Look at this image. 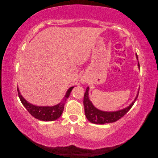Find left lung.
<instances>
[{"label": "left lung", "mask_w": 158, "mask_h": 158, "mask_svg": "<svg viewBox=\"0 0 158 158\" xmlns=\"http://www.w3.org/2000/svg\"><path fill=\"white\" fill-rule=\"evenodd\" d=\"M137 58H138V56L136 55ZM139 66L140 67V65L139 64ZM88 91H89V88L88 87L87 88L84 97H83V105H84V108H85V114L87 117L90 122L96 124H104L106 123H112L115 122L116 121L119 120V119L122 118L128 112V110L132 108L134 104H135L136 100L137 98H135L134 100L132 103L131 105L127 106V108L118 110V111L115 112H105V111H102V110H100L95 108L92 103L90 101L88 97ZM138 96V95H137Z\"/></svg>", "instance_id": "8db88e82"}]
</instances>
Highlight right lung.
I'll return each mask as SVG.
<instances>
[{"mask_svg":"<svg viewBox=\"0 0 158 158\" xmlns=\"http://www.w3.org/2000/svg\"><path fill=\"white\" fill-rule=\"evenodd\" d=\"M73 88L74 87H71V88H70L69 89V90L66 92V96H64V100L61 102L59 103L58 105L53 106H37L33 105L32 104H30L29 102H28L23 98L22 95L20 94L18 88V92L20 101L22 102V105L24 106L26 110H28L29 113L31 114L32 116L39 120L48 122V121L56 120L57 119H58L59 117L61 116L64 110V103L66 99L68 98L69 96H70V92L72 91Z\"/></svg>","mask_w":158,"mask_h":158,"instance_id":"add662e5","label":"right lung"}]
</instances>
